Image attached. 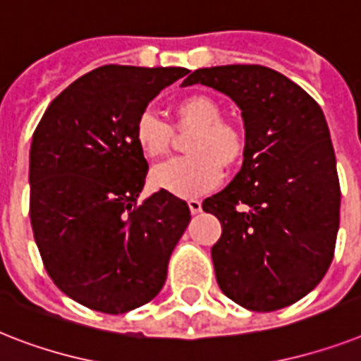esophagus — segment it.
Here are the masks:
<instances>
[{"mask_svg":"<svg viewBox=\"0 0 361 361\" xmlns=\"http://www.w3.org/2000/svg\"><path fill=\"white\" fill-rule=\"evenodd\" d=\"M189 209L192 215H196V213H200L202 211V202L200 200H189Z\"/></svg>","mask_w":361,"mask_h":361,"instance_id":"1","label":"esophagus"}]
</instances>
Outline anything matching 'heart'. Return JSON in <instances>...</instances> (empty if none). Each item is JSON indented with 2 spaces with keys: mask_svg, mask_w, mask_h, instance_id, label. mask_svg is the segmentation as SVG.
Masks as SVG:
<instances>
[{
  "mask_svg": "<svg viewBox=\"0 0 361 361\" xmlns=\"http://www.w3.org/2000/svg\"><path fill=\"white\" fill-rule=\"evenodd\" d=\"M174 114L180 130H192L185 145L190 155L155 166L152 185L181 198L204 195L221 181V166L230 171L241 163L247 139L235 124L222 120L219 104L206 94L181 98ZM133 137L148 159H159L171 150L174 130L155 113L145 111L135 122Z\"/></svg>",
  "mask_w": 361,
  "mask_h": 361,
  "instance_id": "b5f03b06",
  "label": "heart"
}]
</instances>
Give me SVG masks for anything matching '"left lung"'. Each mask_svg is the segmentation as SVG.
<instances>
[{
	"label": "left lung",
	"mask_w": 361,
	"mask_h": 361,
	"mask_svg": "<svg viewBox=\"0 0 361 361\" xmlns=\"http://www.w3.org/2000/svg\"><path fill=\"white\" fill-rule=\"evenodd\" d=\"M195 83L235 102L247 139L239 174L202 204L222 224L211 248L219 287L252 312L291 306L323 280L339 230L341 189L323 111L259 64L198 68L183 87Z\"/></svg>",
	"instance_id": "1"
}]
</instances>
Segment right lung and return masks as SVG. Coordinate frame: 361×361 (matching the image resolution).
Here are the masks:
<instances>
[{
	"label": "right lung",
	"instance_id": "right-lung-1",
	"mask_svg": "<svg viewBox=\"0 0 361 361\" xmlns=\"http://www.w3.org/2000/svg\"><path fill=\"white\" fill-rule=\"evenodd\" d=\"M189 70L105 64L49 104L29 152V216L55 286L118 315L150 302L190 221L178 196L142 204L148 163L133 128L146 105Z\"/></svg>",
	"mask_w": 361,
	"mask_h": 361
}]
</instances>
